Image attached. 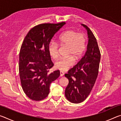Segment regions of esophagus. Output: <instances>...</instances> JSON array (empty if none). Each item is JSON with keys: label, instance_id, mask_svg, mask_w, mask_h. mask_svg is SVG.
Segmentation results:
<instances>
[{"label": "esophagus", "instance_id": "esophagus-1", "mask_svg": "<svg viewBox=\"0 0 121 121\" xmlns=\"http://www.w3.org/2000/svg\"><path fill=\"white\" fill-rule=\"evenodd\" d=\"M63 75H64V73L62 72V71H60V77L63 76Z\"/></svg>", "mask_w": 121, "mask_h": 121}]
</instances>
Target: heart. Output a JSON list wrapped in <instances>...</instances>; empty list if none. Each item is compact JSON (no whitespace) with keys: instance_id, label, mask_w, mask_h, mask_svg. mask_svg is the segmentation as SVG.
Returning <instances> with one entry per match:
<instances>
[{"instance_id":"b5f03b06","label":"heart","mask_w":121,"mask_h":121,"mask_svg":"<svg viewBox=\"0 0 121 121\" xmlns=\"http://www.w3.org/2000/svg\"><path fill=\"white\" fill-rule=\"evenodd\" d=\"M59 40L61 46L68 48L67 55L69 56L59 59L55 63V67L59 70L65 71L73 65V58L78 60L83 56L86 48V39L83 34L69 30L61 34ZM58 50L59 44L55 41L51 40L48 45L50 56L56 59L58 56Z\"/></svg>"}]
</instances>
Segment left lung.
<instances>
[{"mask_svg": "<svg viewBox=\"0 0 121 121\" xmlns=\"http://www.w3.org/2000/svg\"><path fill=\"white\" fill-rule=\"evenodd\" d=\"M82 26L87 31V50L77 65L65 75L69 80L65 96L67 100L74 104L83 102L90 95L97 79L101 58L95 36L87 26L83 24Z\"/></svg>", "mask_w": 121, "mask_h": 121, "instance_id": "obj_1", "label": "left lung"}]
</instances>
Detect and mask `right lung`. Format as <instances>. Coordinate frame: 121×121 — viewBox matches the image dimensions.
<instances>
[{"label":"right lung","mask_w":121,"mask_h":121,"mask_svg":"<svg viewBox=\"0 0 121 121\" xmlns=\"http://www.w3.org/2000/svg\"><path fill=\"white\" fill-rule=\"evenodd\" d=\"M65 24L43 23L32 28L24 38L19 54V74L24 92L30 99L40 101L50 92L51 83L60 76L57 70L48 73L54 65L48 51L49 43Z\"/></svg>","instance_id":"obj_1"}]
</instances>
